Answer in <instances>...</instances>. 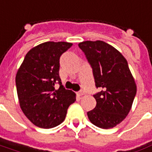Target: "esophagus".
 <instances>
[{
	"label": "esophagus",
	"instance_id": "34e87169",
	"mask_svg": "<svg viewBox=\"0 0 152 152\" xmlns=\"http://www.w3.org/2000/svg\"><path fill=\"white\" fill-rule=\"evenodd\" d=\"M84 94H85V92H84L83 90H81L80 91H78V92H77V95H78V96H83Z\"/></svg>",
	"mask_w": 152,
	"mask_h": 152
}]
</instances>
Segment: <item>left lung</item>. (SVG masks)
I'll return each mask as SVG.
<instances>
[{
	"mask_svg": "<svg viewBox=\"0 0 152 152\" xmlns=\"http://www.w3.org/2000/svg\"><path fill=\"white\" fill-rule=\"evenodd\" d=\"M92 68L96 87V108L87 112L91 122L102 129L120 124L131 109L137 87L122 54L104 41L78 44Z\"/></svg>",
	"mask_w": 152,
	"mask_h": 152,
	"instance_id": "1",
	"label": "left lung"
}]
</instances>
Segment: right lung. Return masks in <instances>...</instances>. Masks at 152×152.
I'll use <instances>...</instances> for the list:
<instances>
[{"label": "right lung", "instance_id": "add662e5", "mask_svg": "<svg viewBox=\"0 0 152 152\" xmlns=\"http://www.w3.org/2000/svg\"><path fill=\"white\" fill-rule=\"evenodd\" d=\"M73 44L45 42L26 53L16 75V87L23 113L35 126L49 129L64 121L75 93L65 90L59 76L60 57ZM60 85L56 90L54 86Z\"/></svg>", "mask_w": 152, "mask_h": 152}]
</instances>
